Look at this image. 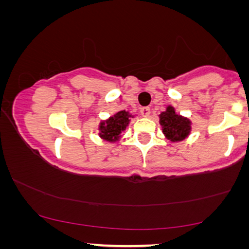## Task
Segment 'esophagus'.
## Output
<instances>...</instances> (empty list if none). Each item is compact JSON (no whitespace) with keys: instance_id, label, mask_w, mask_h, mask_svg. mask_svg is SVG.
<instances>
[{"instance_id":"obj_1","label":"esophagus","mask_w":249,"mask_h":249,"mask_svg":"<svg viewBox=\"0 0 249 249\" xmlns=\"http://www.w3.org/2000/svg\"><path fill=\"white\" fill-rule=\"evenodd\" d=\"M140 111H141V115H142V116L148 117L149 115H150V111H151V109H150L149 107H142L141 109H140Z\"/></svg>"}]
</instances>
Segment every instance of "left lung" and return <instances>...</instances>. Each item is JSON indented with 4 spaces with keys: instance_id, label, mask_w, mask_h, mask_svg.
<instances>
[{
    "instance_id": "1",
    "label": "left lung",
    "mask_w": 249,
    "mask_h": 249,
    "mask_svg": "<svg viewBox=\"0 0 249 249\" xmlns=\"http://www.w3.org/2000/svg\"><path fill=\"white\" fill-rule=\"evenodd\" d=\"M160 124L163 126V133L170 141H181L190 133V121L175 114L173 107H168L160 114Z\"/></svg>"
}]
</instances>
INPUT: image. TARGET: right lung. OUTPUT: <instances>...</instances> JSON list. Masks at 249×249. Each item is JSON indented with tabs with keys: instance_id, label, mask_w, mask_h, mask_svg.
<instances>
[{
	"instance_id": "1",
	"label": "right lung",
	"mask_w": 249,
	"mask_h": 249,
	"mask_svg": "<svg viewBox=\"0 0 249 249\" xmlns=\"http://www.w3.org/2000/svg\"><path fill=\"white\" fill-rule=\"evenodd\" d=\"M128 124V114L125 110L117 113L114 117H110L106 124L101 123L100 129L103 134H100L107 141H116L118 135L124 131Z\"/></svg>"
}]
</instances>
